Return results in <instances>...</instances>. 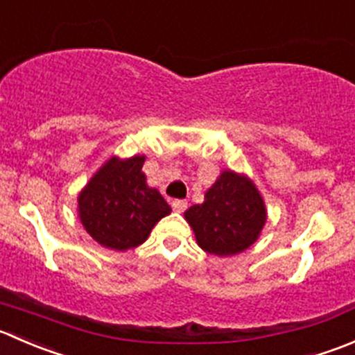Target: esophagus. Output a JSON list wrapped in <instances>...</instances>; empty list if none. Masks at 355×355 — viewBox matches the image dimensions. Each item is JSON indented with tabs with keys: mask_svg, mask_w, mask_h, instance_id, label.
Listing matches in <instances>:
<instances>
[{
	"mask_svg": "<svg viewBox=\"0 0 355 355\" xmlns=\"http://www.w3.org/2000/svg\"><path fill=\"white\" fill-rule=\"evenodd\" d=\"M171 208L177 213L185 211V209H187V201H184V199H175V201L171 202Z\"/></svg>",
	"mask_w": 355,
	"mask_h": 355,
	"instance_id": "34e87169",
	"label": "esophagus"
}]
</instances>
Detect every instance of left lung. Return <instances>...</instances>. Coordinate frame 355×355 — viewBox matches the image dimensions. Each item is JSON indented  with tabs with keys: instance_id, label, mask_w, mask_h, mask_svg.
<instances>
[{
	"instance_id": "obj_1",
	"label": "left lung",
	"mask_w": 355,
	"mask_h": 355,
	"mask_svg": "<svg viewBox=\"0 0 355 355\" xmlns=\"http://www.w3.org/2000/svg\"><path fill=\"white\" fill-rule=\"evenodd\" d=\"M185 220L201 250L230 257L243 253L258 239L267 209L257 185L246 175L223 170L206 191L205 202L185 211Z\"/></svg>"
}]
</instances>
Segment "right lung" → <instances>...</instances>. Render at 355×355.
<instances>
[{
	"mask_svg": "<svg viewBox=\"0 0 355 355\" xmlns=\"http://www.w3.org/2000/svg\"><path fill=\"white\" fill-rule=\"evenodd\" d=\"M146 156H112L78 196L83 227L98 244L116 251L137 248L171 208L157 189L147 185Z\"/></svg>",
	"mask_w": 355,
	"mask_h": 355,
	"instance_id": "1",
	"label": "right lung"
}]
</instances>
